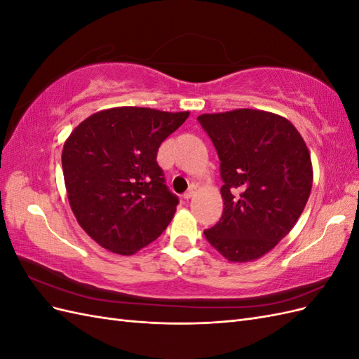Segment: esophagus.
Returning <instances> with one entry per match:
<instances>
[{
    "label": "esophagus",
    "instance_id": "esophagus-1",
    "mask_svg": "<svg viewBox=\"0 0 359 359\" xmlns=\"http://www.w3.org/2000/svg\"><path fill=\"white\" fill-rule=\"evenodd\" d=\"M194 191H196V187H194V186H190V189H189L186 193H184V199H186V201L191 199V198L194 196Z\"/></svg>",
    "mask_w": 359,
    "mask_h": 359
}]
</instances>
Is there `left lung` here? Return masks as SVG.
<instances>
[{
  "instance_id": "obj_1",
  "label": "left lung",
  "mask_w": 359,
  "mask_h": 359,
  "mask_svg": "<svg viewBox=\"0 0 359 359\" xmlns=\"http://www.w3.org/2000/svg\"><path fill=\"white\" fill-rule=\"evenodd\" d=\"M220 158L224 202L219 223L203 232L231 262L268 253L290 232L313 184L306 142L286 118L255 109L198 116Z\"/></svg>"
}]
</instances>
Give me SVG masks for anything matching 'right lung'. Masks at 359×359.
I'll list each match as a JSON object with an SVG mask.
<instances>
[{"instance_id": "obj_1", "label": "right lung", "mask_w": 359, "mask_h": 359, "mask_svg": "<svg viewBox=\"0 0 359 359\" xmlns=\"http://www.w3.org/2000/svg\"><path fill=\"white\" fill-rule=\"evenodd\" d=\"M189 112L114 107L76 127L62 148L72 211L102 247L133 255L166 229L180 199L166 186L157 151Z\"/></svg>"}]
</instances>
